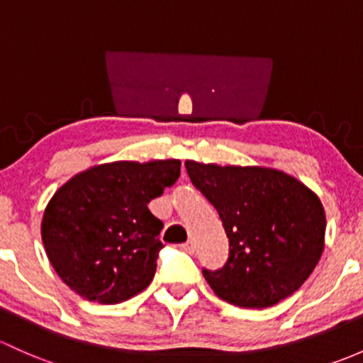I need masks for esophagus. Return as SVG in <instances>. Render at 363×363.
I'll use <instances>...</instances> for the list:
<instances>
[{
	"mask_svg": "<svg viewBox=\"0 0 363 363\" xmlns=\"http://www.w3.org/2000/svg\"><path fill=\"white\" fill-rule=\"evenodd\" d=\"M181 249L184 250V252H188V254H193V252H194V242H191V240H189V242L182 243Z\"/></svg>",
	"mask_w": 363,
	"mask_h": 363,
	"instance_id": "34e87169",
	"label": "esophagus"
}]
</instances>
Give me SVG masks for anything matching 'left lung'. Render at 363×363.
Segmentation results:
<instances>
[{
    "label": "left lung",
    "instance_id": "8db88e82",
    "mask_svg": "<svg viewBox=\"0 0 363 363\" xmlns=\"http://www.w3.org/2000/svg\"><path fill=\"white\" fill-rule=\"evenodd\" d=\"M184 165L230 238L226 264L203 268L216 296L255 310L292 296L323 252L325 212L318 196L280 170L196 162Z\"/></svg>",
    "mask_w": 363,
    "mask_h": 363
}]
</instances>
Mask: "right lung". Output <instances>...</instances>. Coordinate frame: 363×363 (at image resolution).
<instances>
[{
  "label": "right lung",
  "mask_w": 363,
  "mask_h": 363,
  "mask_svg": "<svg viewBox=\"0 0 363 363\" xmlns=\"http://www.w3.org/2000/svg\"><path fill=\"white\" fill-rule=\"evenodd\" d=\"M181 175L179 160L114 162L74 175L48 201L41 238L64 284L89 301L116 304L151 284L163 223L147 203Z\"/></svg>",
  "instance_id": "1"
}]
</instances>
